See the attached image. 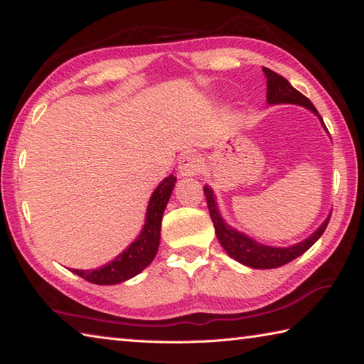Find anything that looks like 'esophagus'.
<instances>
[{
    "mask_svg": "<svg viewBox=\"0 0 364 364\" xmlns=\"http://www.w3.org/2000/svg\"><path fill=\"white\" fill-rule=\"evenodd\" d=\"M203 169V161L198 155L195 154H187L183 155L179 160V174L183 177H191L198 176Z\"/></svg>",
    "mask_w": 364,
    "mask_h": 364,
    "instance_id": "obj_1",
    "label": "esophagus"
}]
</instances>
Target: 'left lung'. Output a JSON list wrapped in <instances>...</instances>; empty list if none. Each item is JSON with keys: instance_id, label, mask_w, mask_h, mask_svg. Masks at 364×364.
Returning <instances> with one entry per match:
<instances>
[{"instance_id": "1", "label": "left lung", "mask_w": 364, "mask_h": 364, "mask_svg": "<svg viewBox=\"0 0 364 364\" xmlns=\"http://www.w3.org/2000/svg\"><path fill=\"white\" fill-rule=\"evenodd\" d=\"M263 73L267 79L266 101L269 102V105H282V102L299 105L309 109L315 115H318V111L315 109L312 102L307 100L303 93H299L296 88L291 87L290 82L285 77H282V75L277 73H274L272 70H267V68H263ZM318 119L321 122V125L325 127L323 119H321L320 115ZM204 195L205 201H208L209 214L212 218V223H214L217 239L220 241L225 252L228 253L231 258H235L236 262L253 267V269H274V267L284 266L293 262V259L298 258L299 255H303V253L307 249H311V247L317 242V239L323 235L331 217H328L323 225H321L312 236L304 239L303 242H298L291 247H269L258 244L249 236H245L242 232L232 230L230 225H226L223 222L220 212L217 209L214 191L209 187H204Z\"/></svg>"}]
</instances>
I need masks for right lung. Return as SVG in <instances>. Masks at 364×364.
I'll use <instances>...</instances> for the list:
<instances>
[{
    "instance_id": "1",
    "label": "right lung",
    "mask_w": 364,
    "mask_h": 364,
    "mask_svg": "<svg viewBox=\"0 0 364 364\" xmlns=\"http://www.w3.org/2000/svg\"><path fill=\"white\" fill-rule=\"evenodd\" d=\"M176 181V177L171 174L156 187L149 201L146 223H144L141 235L136 237V241L132 242L125 252H122L111 263L98 267V269H73V272L92 284L114 285L125 282V280L134 277L142 269H146L152 263L156 250H159L163 212L169 201L171 193H173Z\"/></svg>"
}]
</instances>
